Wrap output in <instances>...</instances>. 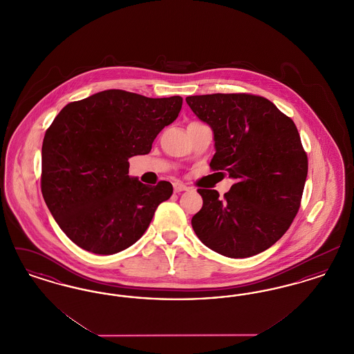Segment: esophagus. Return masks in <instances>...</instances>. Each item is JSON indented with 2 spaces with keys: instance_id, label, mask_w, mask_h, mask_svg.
I'll use <instances>...</instances> for the list:
<instances>
[{
  "instance_id": "esophagus-1",
  "label": "esophagus",
  "mask_w": 354,
  "mask_h": 354,
  "mask_svg": "<svg viewBox=\"0 0 354 354\" xmlns=\"http://www.w3.org/2000/svg\"><path fill=\"white\" fill-rule=\"evenodd\" d=\"M174 191L175 192H182V191H187V189H189V187L188 185H185V183H182V182H174Z\"/></svg>"
}]
</instances>
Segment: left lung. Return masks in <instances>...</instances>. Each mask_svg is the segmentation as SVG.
<instances>
[{"label":"left lung","mask_w":354,"mask_h":354,"mask_svg":"<svg viewBox=\"0 0 354 354\" xmlns=\"http://www.w3.org/2000/svg\"><path fill=\"white\" fill-rule=\"evenodd\" d=\"M185 101L212 130L211 169L235 180L224 198L216 189H198L203 207L191 220L195 234L227 257L268 250L295 219L308 175L296 124L257 95H192Z\"/></svg>","instance_id":"8db88e82"}]
</instances>
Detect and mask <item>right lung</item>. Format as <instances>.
Masks as SVG:
<instances>
[{"label": "right lung", "instance_id": "add662e5", "mask_svg": "<svg viewBox=\"0 0 354 354\" xmlns=\"http://www.w3.org/2000/svg\"><path fill=\"white\" fill-rule=\"evenodd\" d=\"M179 95L147 98L104 90L66 104L42 143L41 189L59 228L84 251L120 252L149 228L169 182L150 187L129 175V159L178 118Z\"/></svg>", "mask_w": 354, "mask_h": 354}]
</instances>
